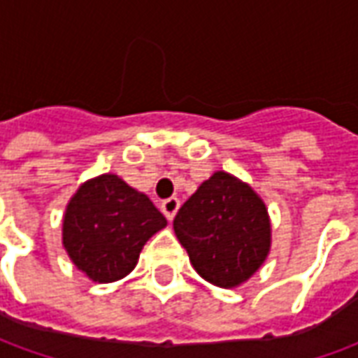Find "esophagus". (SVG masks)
Here are the masks:
<instances>
[{"mask_svg": "<svg viewBox=\"0 0 358 358\" xmlns=\"http://www.w3.org/2000/svg\"><path fill=\"white\" fill-rule=\"evenodd\" d=\"M178 209H180V199H176V197H169V199H164V201L161 203V210H163L164 217L169 218V220L174 218V215L178 213Z\"/></svg>", "mask_w": 358, "mask_h": 358, "instance_id": "34e87169", "label": "esophagus"}]
</instances>
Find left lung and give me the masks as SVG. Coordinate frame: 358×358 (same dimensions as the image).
<instances>
[{"instance_id":"1","label":"left lung","mask_w":358,"mask_h":358,"mask_svg":"<svg viewBox=\"0 0 358 358\" xmlns=\"http://www.w3.org/2000/svg\"><path fill=\"white\" fill-rule=\"evenodd\" d=\"M174 232L197 274L218 287H236L261 268L270 251L266 205L224 171L215 172L180 207Z\"/></svg>"}]
</instances>
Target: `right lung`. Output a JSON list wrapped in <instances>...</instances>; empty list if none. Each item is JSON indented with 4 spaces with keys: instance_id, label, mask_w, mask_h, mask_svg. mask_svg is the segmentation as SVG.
Segmentation results:
<instances>
[{
    "instance_id": "add662e5",
    "label": "right lung",
    "mask_w": 358,
    "mask_h": 358,
    "mask_svg": "<svg viewBox=\"0 0 358 358\" xmlns=\"http://www.w3.org/2000/svg\"><path fill=\"white\" fill-rule=\"evenodd\" d=\"M164 226L148 195L117 174H101L84 182L66 205L63 245L90 280L109 284L132 272L145 241Z\"/></svg>"
}]
</instances>
